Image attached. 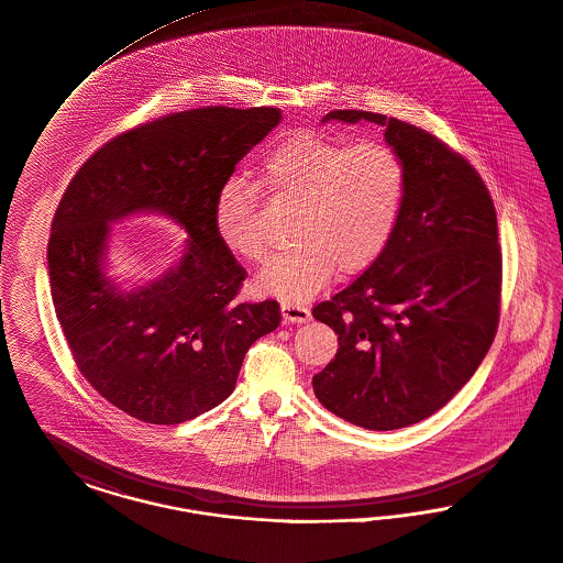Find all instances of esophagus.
Returning a JSON list of instances; mask_svg holds the SVG:
<instances>
[{
  "label": "esophagus",
  "mask_w": 563,
  "mask_h": 563,
  "mask_svg": "<svg viewBox=\"0 0 563 563\" xmlns=\"http://www.w3.org/2000/svg\"><path fill=\"white\" fill-rule=\"evenodd\" d=\"M280 310H283V319H285L287 323H306V321H310V317H312L306 306L296 303V301H283Z\"/></svg>",
  "instance_id": "obj_1"
}]
</instances>
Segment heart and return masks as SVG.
<instances>
[{
	"mask_svg": "<svg viewBox=\"0 0 563 563\" xmlns=\"http://www.w3.org/2000/svg\"><path fill=\"white\" fill-rule=\"evenodd\" d=\"M406 164L383 142L342 144L317 132H296L265 151L255 185L230 178L214 198L212 223L221 244L242 260L269 255L260 191L296 206V246L265 267L257 289L306 299L340 274L374 264L396 232L406 196Z\"/></svg>",
	"mask_w": 563,
	"mask_h": 563,
	"instance_id": "1",
	"label": "heart"
}]
</instances>
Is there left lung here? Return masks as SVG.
I'll use <instances>...</instances> for the list:
<instances>
[{
    "mask_svg": "<svg viewBox=\"0 0 563 563\" xmlns=\"http://www.w3.org/2000/svg\"><path fill=\"white\" fill-rule=\"evenodd\" d=\"M406 164V196L383 255L312 308L338 353L312 376L317 399L365 430L408 428L440 410L485 360L499 321L501 251L481 174L433 133L365 110Z\"/></svg>",
    "mask_w": 563,
    "mask_h": 563,
    "instance_id": "left-lung-1",
    "label": "left lung"
}]
</instances>
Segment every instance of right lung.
Instances as JSON below:
<instances>
[{"instance_id":"right-lung-1","label":"right lung","mask_w":563,"mask_h":563,"mask_svg":"<svg viewBox=\"0 0 563 563\" xmlns=\"http://www.w3.org/2000/svg\"><path fill=\"white\" fill-rule=\"evenodd\" d=\"M278 108L166 114L98 148L71 178L48 240L51 296L89 385L144 423L176 426L219 406L255 340L280 325L276 299L235 296L246 269L214 232L235 164L280 123ZM159 211L190 235L178 266L119 290L102 272L109 223Z\"/></svg>"}]
</instances>
